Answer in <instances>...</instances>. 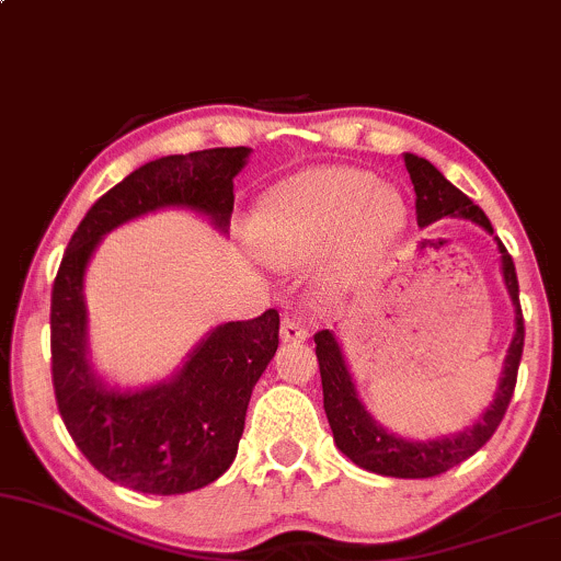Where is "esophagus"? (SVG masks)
<instances>
[{
	"label": "esophagus",
	"instance_id": "obj_1",
	"mask_svg": "<svg viewBox=\"0 0 561 561\" xmlns=\"http://www.w3.org/2000/svg\"><path fill=\"white\" fill-rule=\"evenodd\" d=\"M279 336H282V342H306L308 340V329L300 319H293V316H287V319L282 321Z\"/></svg>",
	"mask_w": 561,
	"mask_h": 561
}]
</instances>
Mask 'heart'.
<instances>
[{"instance_id": "b5f03b06", "label": "heart", "mask_w": 561, "mask_h": 561, "mask_svg": "<svg viewBox=\"0 0 561 561\" xmlns=\"http://www.w3.org/2000/svg\"><path fill=\"white\" fill-rule=\"evenodd\" d=\"M404 221L394 185L347 167H310L263 193L251 227L263 261L302 268L329 252L323 279L342 285L387 251Z\"/></svg>"}]
</instances>
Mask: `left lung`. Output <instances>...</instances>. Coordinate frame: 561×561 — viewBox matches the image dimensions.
Listing matches in <instances>:
<instances>
[{
	"label": "left lung",
	"instance_id": "left-lung-1",
	"mask_svg": "<svg viewBox=\"0 0 561 561\" xmlns=\"http://www.w3.org/2000/svg\"><path fill=\"white\" fill-rule=\"evenodd\" d=\"M402 157L415 187L417 227H428L434 225V221L444 219V216H455V219H470L473 225L483 227L489 234H494V227L485 219L481 208H478L460 187L451 185L428 159L415 157V153H402ZM496 248L499 259H502L504 287H507L512 308H515V334H512L507 355H504V366L502 376H499L494 400H491L489 408L478 415L473 426L457 431V434L436 438H408L383 428L381 423L370 415L366 404H363L360 394H357L355 379L353 374H350L345 353H342L340 345V336L334 334V329H323V332L313 336L316 357H319L321 368L323 410H327L329 426H332L334 444L342 455L350 457V460L357 465V468L389 478H434L447 473L449 468L465 462L468 457H473L476 451L494 436L504 413H507L512 391H515L517 368L519 357H523L525 342L515 263H512V255L507 253V248L502 245L499 238Z\"/></svg>",
	"mask_w": 561,
	"mask_h": 561
}]
</instances>
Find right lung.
Wrapping results in <instances>:
<instances>
[{"label": "right lung", "mask_w": 561, "mask_h": 561, "mask_svg": "<svg viewBox=\"0 0 561 561\" xmlns=\"http://www.w3.org/2000/svg\"><path fill=\"white\" fill-rule=\"evenodd\" d=\"M251 148L178 153L135 170L104 193L59 263L51 289V381L57 408L85 460L110 481L140 494H187L214 483L238 455L255 381L279 347V313L214 327L172 376L119 387L93 368L88 345L85 268L112 229L185 208L229 232L232 180Z\"/></svg>", "instance_id": "add662e5"}]
</instances>
